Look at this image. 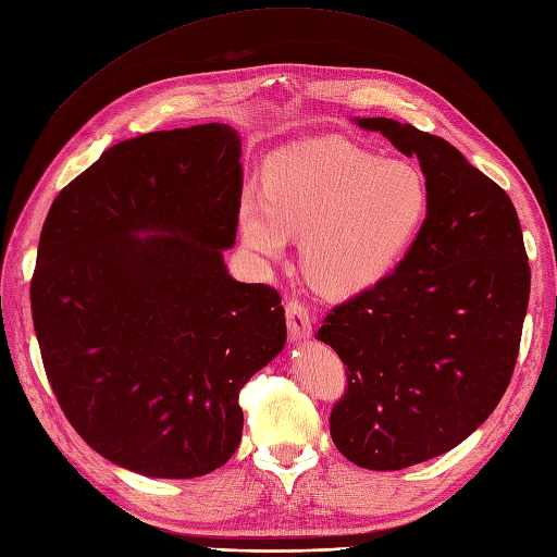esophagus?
Here are the masks:
<instances>
[{
	"label": "esophagus",
	"mask_w": 557,
	"mask_h": 557,
	"mask_svg": "<svg viewBox=\"0 0 557 557\" xmlns=\"http://www.w3.org/2000/svg\"><path fill=\"white\" fill-rule=\"evenodd\" d=\"M287 324H289V334L294 341H308L312 336L310 315L304 308V304H298V301L287 304Z\"/></svg>",
	"instance_id": "esophagus-1"
}]
</instances>
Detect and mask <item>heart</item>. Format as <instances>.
I'll return each instance as SVG.
<instances>
[{"label": "heart", "mask_w": 557, "mask_h": 557, "mask_svg": "<svg viewBox=\"0 0 557 557\" xmlns=\"http://www.w3.org/2000/svg\"><path fill=\"white\" fill-rule=\"evenodd\" d=\"M431 205L423 171L344 140H308L275 152L263 190L245 188L237 225L245 247L275 261L304 235L301 261L326 294L372 289L414 245Z\"/></svg>", "instance_id": "heart-1"}]
</instances>
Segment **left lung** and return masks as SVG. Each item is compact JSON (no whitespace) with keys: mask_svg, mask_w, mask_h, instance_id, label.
I'll return each instance as SVG.
<instances>
[{"mask_svg":"<svg viewBox=\"0 0 557 557\" xmlns=\"http://www.w3.org/2000/svg\"><path fill=\"white\" fill-rule=\"evenodd\" d=\"M421 164L431 190L414 245L391 275L336 306L318 332L346 364L336 449L400 470L454 449L502 400L530 304V263L510 197L445 138L355 117Z\"/></svg>","mask_w":557,"mask_h":557,"instance_id":"obj_1","label":"left lung"}]
</instances>
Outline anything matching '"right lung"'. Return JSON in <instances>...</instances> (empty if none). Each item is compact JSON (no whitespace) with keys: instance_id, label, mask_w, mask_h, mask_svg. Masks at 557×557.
Here are the masks:
<instances>
[{"instance_id":"add662e5","label":"right lung","mask_w":557,"mask_h":557,"mask_svg":"<svg viewBox=\"0 0 557 557\" xmlns=\"http://www.w3.org/2000/svg\"><path fill=\"white\" fill-rule=\"evenodd\" d=\"M242 140L227 124L108 148L53 199L33 322L67 421L108 461L188 480L242 440L239 391L287 344L280 294L237 282Z\"/></svg>"}]
</instances>
